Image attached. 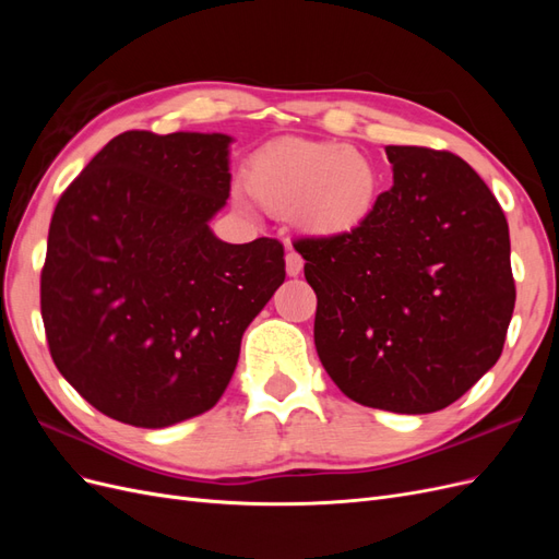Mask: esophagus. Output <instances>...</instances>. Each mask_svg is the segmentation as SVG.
I'll return each instance as SVG.
<instances>
[{
	"instance_id": "obj_1",
	"label": "esophagus",
	"mask_w": 559,
	"mask_h": 559,
	"mask_svg": "<svg viewBox=\"0 0 559 559\" xmlns=\"http://www.w3.org/2000/svg\"><path fill=\"white\" fill-rule=\"evenodd\" d=\"M284 261H286V275L289 277H298L302 273V259H300V253H296L294 249L286 251Z\"/></svg>"
}]
</instances>
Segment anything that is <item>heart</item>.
<instances>
[{
    "label": "heart",
    "instance_id": "obj_1",
    "mask_svg": "<svg viewBox=\"0 0 559 559\" xmlns=\"http://www.w3.org/2000/svg\"><path fill=\"white\" fill-rule=\"evenodd\" d=\"M245 186L263 210L294 216L317 238H345L373 216L382 173L354 146L292 138L265 144L249 158Z\"/></svg>",
    "mask_w": 559,
    "mask_h": 559
}]
</instances>
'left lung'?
Here are the masks:
<instances>
[{
  "instance_id": "obj_1",
  "label": "left lung",
  "mask_w": 559,
  "mask_h": 559,
  "mask_svg": "<svg viewBox=\"0 0 559 559\" xmlns=\"http://www.w3.org/2000/svg\"><path fill=\"white\" fill-rule=\"evenodd\" d=\"M394 183L345 238H300L317 294L314 345L368 408H448L501 357L515 308L503 210L450 151L384 146Z\"/></svg>"
}]
</instances>
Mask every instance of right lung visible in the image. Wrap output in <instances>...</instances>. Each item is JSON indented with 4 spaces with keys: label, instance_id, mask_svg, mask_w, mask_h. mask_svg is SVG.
<instances>
[{
    "label": "right lung",
    "instance_id": "obj_1",
    "mask_svg": "<svg viewBox=\"0 0 559 559\" xmlns=\"http://www.w3.org/2000/svg\"><path fill=\"white\" fill-rule=\"evenodd\" d=\"M228 134L128 130L62 191L41 267L48 352L93 408L160 429L210 411L284 282L273 238L228 245Z\"/></svg>",
    "mask_w": 559,
    "mask_h": 559
}]
</instances>
